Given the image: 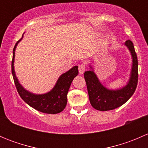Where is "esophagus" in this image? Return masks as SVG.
<instances>
[{"mask_svg": "<svg viewBox=\"0 0 148 148\" xmlns=\"http://www.w3.org/2000/svg\"><path fill=\"white\" fill-rule=\"evenodd\" d=\"M86 70V67H85L84 64H81L79 66V72L80 74H82Z\"/></svg>", "mask_w": 148, "mask_h": 148, "instance_id": "34e87169", "label": "esophagus"}]
</instances>
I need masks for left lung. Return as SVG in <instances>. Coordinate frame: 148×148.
<instances>
[{"mask_svg":"<svg viewBox=\"0 0 148 148\" xmlns=\"http://www.w3.org/2000/svg\"><path fill=\"white\" fill-rule=\"evenodd\" d=\"M125 45L129 49L132 59L130 77L125 86L115 90L106 88L99 82L91 65V70L85 71L84 74L91 104L99 111L112 110L120 107L132 97L136 89L138 80V57L132 41L127 40Z\"/></svg>","mask_w":148,"mask_h":148,"instance_id":"left-lung-1","label":"left lung"}]
</instances>
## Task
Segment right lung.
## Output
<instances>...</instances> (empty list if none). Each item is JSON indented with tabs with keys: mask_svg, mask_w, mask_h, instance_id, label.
<instances>
[{
	"mask_svg": "<svg viewBox=\"0 0 148 148\" xmlns=\"http://www.w3.org/2000/svg\"><path fill=\"white\" fill-rule=\"evenodd\" d=\"M23 36L13 48V59H12V74L15 85L21 97L29 106L38 111L46 114H57L63 111L67 103V93L71 84L75 77L79 74L78 66L72 67L70 70L64 73L59 77L56 84L50 92L42 95H36L25 89L21 86L16 76L14 70L15 51L19 41H21Z\"/></svg>",
	"mask_w": 148,
	"mask_h": 148,
	"instance_id": "1",
	"label": "right lung"
}]
</instances>
